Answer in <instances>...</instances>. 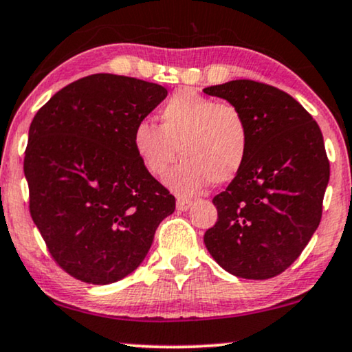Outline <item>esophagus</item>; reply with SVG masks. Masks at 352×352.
Returning <instances> with one entry per match:
<instances>
[{
  "label": "esophagus",
  "instance_id": "esophagus-1",
  "mask_svg": "<svg viewBox=\"0 0 352 352\" xmlns=\"http://www.w3.org/2000/svg\"><path fill=\"white\" fill-rule=\"evenodd\" d=\"M190 205H192V200H187V199L176 200V208L179 210V212H186V210H189Z\"/></svg>",
  "mask_w": 352,
  "mask_h": 352
}]
</instances>
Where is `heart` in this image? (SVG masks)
<instances>
[{
	"label": "heart",
	"instance_id": "1",
	"mask_svg": "<svg viewBox=\"0 0 352 352\" xmlns=\"http://www.w3.org/2000/svg\"><path fill=\"white\" fill-rule=\"evenodd\" d=\"M160 126L137 122L132 147L145 170L162 177L182 197L199 194L210 182L231 181L243 170L250 147V132L244 113L236 104L181 90L158 109Z\"/></svg>",
	"mask_w": 352,
	"mask_h": 352
}]
</instances>
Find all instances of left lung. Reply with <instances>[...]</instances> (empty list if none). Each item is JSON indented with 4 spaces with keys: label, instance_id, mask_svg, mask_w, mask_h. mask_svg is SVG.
Masks as SVG:
<instances>
[{
    "label": "left lung",
    "instance_id": "left-lung-1",
    "mask_svg": "<svg viewBox=\"0 0 352 352\" xmlns=\"http://www.w3.org/2000/svg\"><path fill=\"white\" fill-rule=\"evenodd\" d=\"M204 92L236 104L250 132L243 170L213 199L218 220L205 248L231 275L273 278L299 257L322 220L330 179L322 131L291 95L262 82L230 80Z\"/></svg>",
    "mask_w": 352,
    "mask_h": 352
}]
</instances>
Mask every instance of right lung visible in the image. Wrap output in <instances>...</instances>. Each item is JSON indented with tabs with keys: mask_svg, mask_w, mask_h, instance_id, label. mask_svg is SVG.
Segmentation results:
<instances>
[{
	"mask_svg": "<svg viewBox=\"0 0 352 352\" xmlns=\"http://www.w3.org/2000/svg\"><path fill=\"white\" fill-rule=\"evenodd\" d=\"M165 87L115 74L87 76L54 94L29 129L24 175L35 226L54 262L90 285L142 263L176 200L132 147V131Z\"/></svg>",
	"mask_w": 352,
	"mask_h": 352,
	"instance_id": "add662e5",
	"label": "right lung"
}]
</instances>
